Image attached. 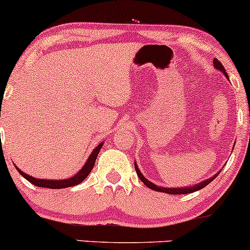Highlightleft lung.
<instances>
[{
	"label": "left lung",
	"instance_id": "left-lung-1",
	"mask_svg": "<svg viewBox=\"0 0 250 250\" xmlns=\"http://www.w3.org/2000/svg\"><path fill=\"white\" fill-rule=\"evenodd\" d=\"M213 63H214V67L216 68L217 70L222 71V73L225 74V76L227 77V79L229 80V77H228V74H227L226 69H225V68H223V65L221 64V62L219 61V60H217V59H214V60H213ZM134 165H135V170H136V173H137V176L140 177V180H141L142 182L145 183V185L147 186L148 188L153 189V190H156V191H162V193H167V194H171V195L189 194V193H194V191H197V190H200V189L205 188L206 186L209 185V183H210L211 181H213V180L215 179V177L217 176V174H219V173H217L216 175H214L213 177H210V179H207V180L202 181V182L197 183V185H195V186H191V187H185V188H183V187H181V188H165V187H160V186H156V185H154L153 182H150V181L146 179V177L143 176V174L141 173V171H140V169H139V167H137L136 162H135Z\"/></svg>",
	"mask_w": 250,
	"mask_h": 250
}]
</instances>
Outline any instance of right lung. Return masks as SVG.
<instances>
[{
  "mask_svg": "<svg viewBox=\"0 0 250 250\" xmlns=\"http://www.w3.org/2000/svg\"><path fill=\"white\" fill-rule=\"evenodd\" d=\"M103 146V142L100 143L97 147L94 149L93 153L89 155L87 162L84 163V166L81 168V170H79V173H76L74 176L69 177V179L64 180H47V179H36V177L30 176V175L23 173L22 170H20L19 168L16 167L19 173L24 177L25 180L29 181L30 183H33L34 186H37V187H43V188H50V189H62V188H68V187H74V186L80 185L82 181H84L85 177L90 174L91 169L94 168V165H95L96 157L99 155L100 150H101Z\"/></svg>",
  "mask_w": 250,
  "mask_h": 250,
  "instance_id": "add662e5",
  "label": "right lung"
}]
</instances>
